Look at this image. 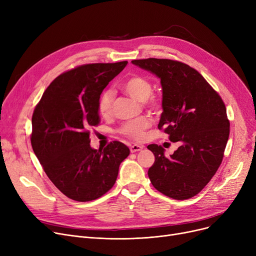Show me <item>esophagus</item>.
<instances>
[{"label":"esophagus","mask_w":256,"mask_h":256,"mask_svg":"<svg viewBox=\"0 0 256 256\" xmlns=\"http://www.w3.org/2000/svg\"><path fill=\"white\" fill-rule=\"evenodd\" d=\"M143 147L144 146H142V145H138V144H134V145H132L130 146V152H140V150H143Z\"/></svg>","instance_id":"obj_1"}]
</instances>
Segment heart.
I'll list each match as a JSON object with an SVG mask.
<instances>
[{
  "label": "heart",
  "instance_id": "heart-1",
  "mask_svg": "<svg viewBox=\"0 0 256 256\" xmlns=\"http://www.w3.org/2000/svg\"><path fill=\"white\" fill-rule=\"evenodd\" d=\"M121 88L130 96L137 100L138 102H145L152 108L158 106V100L154 98H148L152 92V85L150 80L146 78L141 76H132L121 85ZM113 102L114 92L112 90L104 91L98 102V113L102 117L110 116L112 113ZM152 121L150 117L141 116L122 124L119 130V132L132 140L143 141L146 137V130L152 126Z\"/></svg>",
  "mask_w": 256,
  "mask_h": 256
}]
</instances>
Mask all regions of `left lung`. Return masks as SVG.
<instances>
[{"mask_svg":"<svg viewBox=\"0 0 256 256\" xmlns=\"http://www.w3.org/2000/svg\"><path fill=\"white\" fill-rule=\"evenodd\" d=\"M160 80L164 130L180 147L170 156L160 145L147 148L154 154L148 178L156 189L178 200L197 195L217 172L230 137V120L219 94L196 70L170 59L132 60Z\"/></svg>","mask_w":256,"mask_h":256,"instance_id":"8db88e82","label":"left lung"}]
</instances>
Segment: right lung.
Wrapping results in <instances>:
<instances>
[{
	"label": "right lung",
	"instance_id": "add662e5",
	"mask_svg": "<svg viewBox=\"0 0 256 256\" xmlns=\"http://www.w3.org/2000/svg\"><path fill=\"white\" fill-rule=\"evenodd\" d=\"M128 61L80 65L57 76L32 116L31 144L48 178L68 198L86 202L114 186L130 154L119 141L104 150L90 146V128L100 124L98 102Z\"/></svg>",
	"mask_w": 256,
	"mask_h": 256
}]
</instances>
